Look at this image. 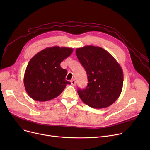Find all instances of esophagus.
I'll return each mask as SVG.
<instances>
[{"label": "esophagus", "mask_w": 150, "mask_h": 150, "mask_svg": "<svg viewBox=\"0 0 150 150\" xmlns=\"http://www.w3.org/2000/svg\"><path fill=\"white\" fill-rule=\"evenodd\" d=\"M71 84H72V86H75L76 85V81H75V80H72V81H71Z\"/></svg>", "instance_id": "obj_1"}]
</instances>
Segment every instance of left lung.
Returning <instances> with one entry per match:
<instances>
[{
	"label": "left lung",
	"instance_id": "1",
	"mask_svg": "<svg viewBox=\"0 0 150 150\" xmlns=\"http://www.w3.org/2000/svg\"><path fill=\"white\" fill-rule=\"evenodd\" d=\"M76 54L88 75V84L78 93L85 104L96 109L105 108L119 97L123 84V70L115 59L100 47L86 45Z\"/></svg>",
	"mask_w": 150,
	"mask_h": 150
}]
</instances>
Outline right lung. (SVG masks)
I'll return each mask as SVG.
<instances>
[{
	"instance_id": "add662e5",
	"label": "right lung",
	"mask_w": 150,
	"mask_h": 150,
	"mask_svg": "<svg viewBox=\"0 0 150 150\" xmlns=\"http://www.w3.org/2000/svg\"><path fill=\"white\" fill-rule=\"evenodd\" d=\"M73 49L53 46L41 50L27 66L23 83L28 95L35 100L46 101L57 97L70 83L67 70L60 63L72 53Z\"/></svg>"
}]
</instances>
